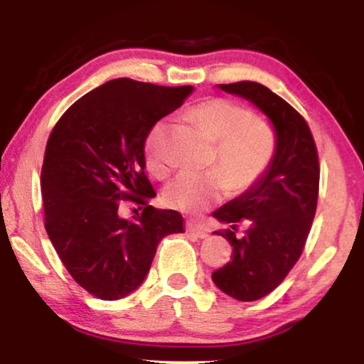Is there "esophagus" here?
<instances>
[{"label":"esophagus","mask_w":364,"mask_h":364,"mask_svg":"<svg viewBox=\"0 0 364 364\" xmlns=\"http://www.w3.org/2000/svg\"><path fill=\"white\" fill-rule=\"evenodd\" d=\"M186 228H187L188 233H192V235H196V237H198V238H205V237H208V233H207L205 228L200 227V225H197V223H193V222H187Z\"/></svg>","instance_id":"1"}]
</instances>
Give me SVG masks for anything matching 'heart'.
Returning <instances> with one entry per match:
<instances>
[{"mask_svg":"<svg viewBox=\"0 0 364 364\" xmlns=\"http://www.w3.org/2000/svg\"><path fill=\"white\" fill-rule=\"evenodd\" d=\"M187 119L213 139L210 164L218 168L182 172L164 188L166 205L186 213L203 212L228 192L255 186L270 168L277 152V134L265 119L227 97H208L187 109ZM168 122H154L144 141V159L154 177L171 172L167 157Z\"/></svg>","mask_w":364,"mask_h":364,"instance_id":"b5f03b06","label":"heart"}]
</instances>
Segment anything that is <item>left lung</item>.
I'll return each instance as SVG.
<instances>
[{
	"label": "left lung",
	"instance_id": "8db88e82",
	"mask_svg": "<svg viewBox=\"0 0 364 364\" xmlns=\"http://www.w3.org/2000/svg\"><path fill=\"white\" fill-rule=\"evenodd\" d=\"M225 92L248 99L270 117L277 131V152L268 172L213 217L230 223L215 232L233 247L230 262L212 273L228 296L255 301L285 280L305 248L320 191V161L305 117L263 84H218ZM247 230L237 237L240 223Z\"/></svg>",
	"mask_w": 364,
	"mask_h": 364
}]
</instances>
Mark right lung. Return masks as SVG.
<instances>
[{
    "mask_svg": "<svg viewBox=\"0 0 364 364\" xmlns=\"http://www.w3.org/2000/svg\"><path fill=\"white\" fill-rule=\"evenodd\" d=\"M192 86H156L129 77L77 99L49 134L41 171L44 227L79 287L119 300L144 282L157 245L183 232L176 210L149 205L144 141L154 122L181 107ZM139 207L134 221L124 203Z\"/></svg>",
    "mask_w": 364,
    "mask_h": 364,
    "instance_id": "1",
    "label": "right lung"
}]
</instances>
